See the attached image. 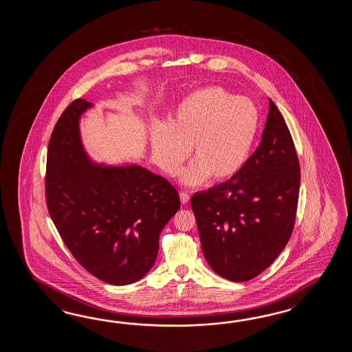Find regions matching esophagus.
Wrapping results in <instances>:
<instances>
[{
    "label": "esophagus",
    "instance_id": "34e87169",
    "mask_svg": "<svg viewBox=\"0 0 352 352\" xmlns=\"http://www.w3.org/2000/svg\"><path fill=\"white\" fill-rule=\"evenodd\" d=\"M179 200L182 204H187V202L190 201V195L186 194V192H179Z\"/></svg>",
    "mask_w": 352,
    "mask_h": 352
}]
</instances>
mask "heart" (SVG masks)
I'll use <instances>...</instances> for the list:
<instances>
[{"mask_svg": "<svg viewBox=\"0 0 352 352\" xmlns=\"http://www.w3.org/2000/svg\"><path fill=\"white\" fill-rule=\"evenodd\" d=\"M261 127L256 105L221 87L194 90L182 98L168 118L151 128L155 162L175 176L190 155L195 161L182 175L186 185L236 177L250 158Z\"/></svg>", "mask_w": 352, "mask_h": 352, "instance_id": "1", "label": "heart"}]
</instances>
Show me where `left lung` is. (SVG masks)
I'll use <instances>...</instances> for the list:
<instances>
[{
  "instance_id": "1",
  "label": "left lung",
  "mask_w": 352,
  "mask_h": 352,
  "mask_svg": "<svg viewBox=\"0 0 352 352\" xmlns=\"http://www.w3.org/2000/svg\"><path fill=\"white\" fill-rule=\"evenodd\" d=\"M299 182L292 135L270 98L262 141L243 171L191 197L211 270L232 282H245L268 268L291 238Z\"/></svg>"
}]
</instances>
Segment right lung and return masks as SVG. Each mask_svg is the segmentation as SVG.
I'll return each mask as SVG.
<instances>
[{
	"mask_svg": "<svg viewBox=\"0 0 352 352\" xmlns=\"http://www.w3.org/2000/svg\"><path fill=\"white\" fill-rule=\"evenodd\" d=\"M94 107L76 99L61 114L47 148L46 204L75 259L105 283L142 279L158 254L160 234L179 209L167 179L135 164L90 157L80 120Z\"/></svg>",
	"mask_w": 352,
	"mask_h": 352,
	"instance_id": "right-lung-1",
	"label": "right lung"
}]
</instances>
